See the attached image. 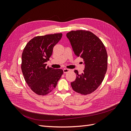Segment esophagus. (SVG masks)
I'll return each instance as SVG.
<instances>
[{"label": "esophagus", "instance_id": "esophagus-1", "mask_svg": "<svg viewBox=\"0 0 131 131\" xmlns=\"http://www.w3.org/2000/svg\"><path fill=\"white\" fill-rule=\"evenodd\" d=\"M69 71H70V69H67V68L63 69V72H64V74H66V73H68V72H69Z\"/></svg>", "mask_w": 131, "mask_h": 131}]
</instances>
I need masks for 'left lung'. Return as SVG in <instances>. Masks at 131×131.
I'll list each match as a JSON object with an SVG mask.
<instances>
[{
  "label": "left lung",
  "mask_w": 131,
  "mask_h": 131,
  "mask_svg": "<svg viewBox=\"0 0 131 131\" xmlns=\"http://www.w3.org/2000/svg\"><path fill=\"white\" fill-rule=\"evenodd\" d=\"M75 54L84 59L85 69L81 74L75 70L77 78L71 82L75 92L87 95L102 84L108 67V54L103 43L89 31L72 30L67 34Z\"/></svg>",
  "instance_id": "left-lung-1"
}]
</instances>
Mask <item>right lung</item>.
Segmentation results:
<instances>
[{
  "instance_id": "obj_1",
  "label": "right lung",
  "mask_w": 131,
  "mask_h": 131,
  "mask_svg": "<svg viewBox=\"0 0 131 131\" xmlns=\"http://www.w3.org/2000/svg\"><path fill=\"white\" fill-rule=\"evenodd\" d=\"M62 33L33 38L27 43L22 54L21 69L30 89L38 95L50 93L57 86L63 73L61 69L46 67L53 47L61 40Z\"/></svg>"
}]
</instances>
